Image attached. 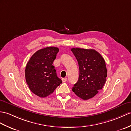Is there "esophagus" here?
Listing matches in <instances>:
<instances>
[{"mask_svg":"<svg viewBox=\"0 0 131 131\" xmlns=\"http://www.w3.org/2000/svg\"><path fill=\"white\" fill-rule=\"evenodd\" d=\"M67 80H68V79L67 78H62V80L63 82H66L67 81Z\"/></svg>","mask_w":131,"mask_h":131,"instance_id":"obj_1","label":"esophagus"}]
</instances>
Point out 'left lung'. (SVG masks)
Here are the masks:
<instances>
[{"mask_svg": "<svg viewBox=\"0 0 131 131\" xmlns=\"http://www.w3.org/2000/svg\"><path fill=\"white\" fill-rule=\"evenodd\" d=\"M71 51L79 67V77L72 90L83 100L92 98L105 83L107 70L105 60L98 52L93 49L72 48Z\"/></svg>", "mask_w": 131, "mask_h": 131, "instance_id": "1", "label": "left lung"}]
</instances>
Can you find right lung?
Returning <instances> with one entry per match:
<instances>
[{"instance_id": "obj_1", "label": "right lung", "mask_w": 131, "mask_h": 131, "mask_svg": "<svg viewBox=\"0 0 131 131\" xmlns=\"http://www.w3.org/2000/svg\"><path fill=\"white\" fill-rule=\"evenodd\" d=\"M59 51L55 47L42 48L36 51L27 63L26 83L31 92L41 98L50 95L62 82L52 65Z\"/></svg>"}]
</instances>
